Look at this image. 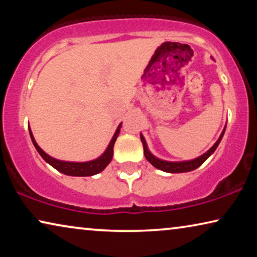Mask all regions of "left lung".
I'll return each mask as SVG.
<instances>
[{"instance_id": "left-lung-1", "label": "left lung", "mask_w": 257, "mask_h": 257, "mask_svg": "<svg viewBox=\"0 0 257 257\" xmlns=\"http://www.w3.org/2000/svg\"><path fill=\"white\" fill-rule=\"evenodd\" d=\"M224 131H226V126H224L223 131H222V133H221V136L219 137V139L216 140V143L214 144V145L210 147V149L207 151L206 153H203L202 156L195 158V159L186 160V161H167V160L159 159V158L153 156V154L150 152L149 147H147L146 140H145V138H144V136L142 135V133H140V139H142V143H143L144 154H145V158L149 163L153 165L154 167L158 168V170L167 172V173H185V172L194 171L195 168L200 167L207 159H208L210 156H212V154L214 153V151L216 150V147L219 146L221 139H222V137L224 135Z\"/></svg>"}]
</instances>
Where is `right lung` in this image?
I'll use <instances>...</instances> for the list:
<instances>
[{
  "label": "right lung",
  "mask_w": 257,
  "mask_h": 257,
  "mask_svg": "<svg viewBox=\"0 0 257 257\" xmlns=\"http://www.w3.org/2000/svg\"><path fill=\"white\" fill-rule=\"evenodd\" d=\"M120 127H121V124H119L117 130H115L113 137H112L110 144H108L106 150H105V152L101 154L100 157H98L97 159L85 161V163H75V161H64V160L55 159V158H52L49 156V154L45 153L44 151L37 145L36 140H35L33 136V132H31L30 130V126H29V133H30L31 142H33L35 149L37 150V152L41 154V157L43 158L49 165H51V166L56 168L58 172H61V173L65 175H71V177H91V175L100 173V172L111 163L112 157H113V146H114L115 140H117L119 136V132H120Z\"/></svg>",
  "instance_id": "right-lung-1"
}]
</instances>
